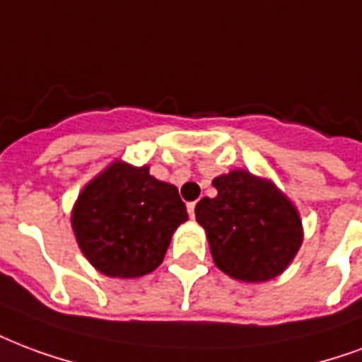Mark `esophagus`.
<instances>
[{
  "mask_svg": "<svg viewBox=\"0 0 362 362\" xmlns=\"http://www.w3.org/2000/svg\"><path fill=\"white\" fill-rule=\"evenodd\" d=\"M188 215L192 216V218H195V202L188 203Z\"/></svg>",
  "mask_w": 362,
  "mask_h": 362,
  "instance_id": "1",
  "label": "esophagus"
}]
</instances>
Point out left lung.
<instances>
[{
  "mask_svg": "<svg viewBox=\"0 0 362 362\" xmlns=\"http://www.w3.org/2000/svg\"><path fill=\"white\" fill-rule=\"evenodd\" d=\"M213 186L218 194L195 205V218L216 267L242 282L278 276L303 240L296 207L274 184L245 170L222 174Z\"/></svg>",
  "mask_w": 362,
  "mask_h": 362,
  "instance_id": "1",
  "label": "left lung"
}]
</instances>
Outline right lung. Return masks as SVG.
Masks as SVG:
<instances>
[{
    "label": "right lung",
    "mask_w": 362,
    "mask_h": 362,
    "mask_svg": "<svg viewBox=\"0 0 362 362\" xmlns=\"http://www.w3.org/2000/svg\"><path fill=\"white\" fill-rule=\"evenodd\" d=\"M186 221V205L173 184L127 163H113L90 182L72 211L82 253L113 278H138L157 269L174 230Z\"/></svg>",
    "instance_id": "right-lung-1"
}]
</instances>
